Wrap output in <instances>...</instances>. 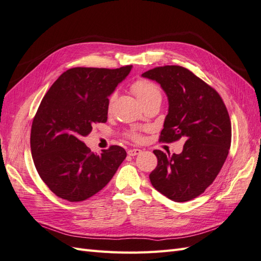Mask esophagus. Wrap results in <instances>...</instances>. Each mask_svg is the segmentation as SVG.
<instances>
[{"instance_id": "34e87169", "label": "esophagus", "mask_w": 261, "mask_h": 261, "mask_svg": "<svg viewBox=\"0 0 261 261\" xmlns=\"http://www.w3.org/2000/svg\"><path fill=\"white\" fill-rule=\"evenodd\" d=\"M142 151L140 150V149H130L129 151H128V154L130 155V156H135V155H138V154H140V153H141Z\"/></svg>"}]
</instances>
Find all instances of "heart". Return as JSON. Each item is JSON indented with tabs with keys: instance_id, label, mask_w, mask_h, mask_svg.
<instances>
[{
	"instance_id": "heart-1",
	"label": "heart",
	"mask_w": 261,
	"mask_h": 261,
	"mask_svg": "<svg viewBox=\"0 0 261 261\" xmlns=\"http://www.w3.org/2000/svg\"><path fill=\"white\" fill-rule=\"evenodd\" d=\"M131 90L137 96L139 101L141 103L149 99L155 98V97H161V91H160L158 85L155 83L151 82V80H149V79L136 80V82L133 83L131 86ZM112 101H113V96H111L109 98V101H108L109 109L111 108ZM126 137L131 139L132 141H136V142L142 141V139H143L141 130H138V129H133V130H130L126 132Z\"/></svg>"
}]
</instances>
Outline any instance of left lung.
<instances>
[{
	"label": "left lung",
	"mask_w": 261,
	"mask_h": 261,
	"mask_svg": "<svg viewBox=\"0 0 261 261\" xmlns=\"http://www.w3.org/2000/svg\"><path fill=\"white\" fill-rule=\"evenodd\" d=\"M155 80L169 98V113L159 141L185 140L179 154L154 150L156 168L150 181L174 202L203 194L226 161L231 143V123L219 93L182 66L155 67L142 73Z\"/></svg>",
	"instance_id": "obj_1"
}]
</instances>
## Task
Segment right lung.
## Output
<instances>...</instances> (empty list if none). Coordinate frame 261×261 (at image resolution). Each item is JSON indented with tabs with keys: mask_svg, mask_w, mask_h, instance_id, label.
Returning a JSON list of instances; mask_svg holds the SVG:
<instances>
[{
	"mask_svg": "<svg viewBox=\"0 0 261 261\" xmlns=\"http://www.w3.org/2000/svg\"><path fill=\"white\" fill-rule=\"evenodd\" d=\"M132 66L117 69L76 67L63 72L44 96L31 130V151L39 176L54 194L83 202L110 182L126 152L110 145L100 154L83 138L108 119V96Z\"/></svg>",
	"mask_w": 261,
	"mask_h": 261,
	"instance_id": "obj_1",
	"label": "right lung"
}]
</instances>
